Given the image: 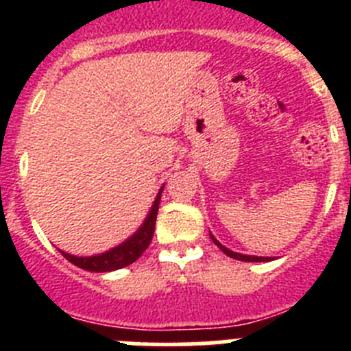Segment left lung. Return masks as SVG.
<instances>
[{
    "instance_id": "8db88e82",
    "label": "left lung",
    "mask_w": 351,
    "mask_h": 351,
    "mask_svg": "<svg viewBox=\"0 0 351 351\" xmlns=\"http://www.w3.org/2000/svg\"><path fill=\"white\" fill-rule=\"evenodd\" d=\"M210 239H213L214 241V244H216V246L219 247V250L223 251V253H225V255H228L230 256V258H235V260H241V262H269V256H253V255H241V253H235V251H230L228 250V247H225L223 246V244H219L218 241H216V239L213 237V235H210Z\"/></svg>"
}]
</instances>
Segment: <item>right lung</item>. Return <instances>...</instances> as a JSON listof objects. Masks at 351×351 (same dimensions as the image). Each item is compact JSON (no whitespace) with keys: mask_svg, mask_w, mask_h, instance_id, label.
Here are the masks:
<instances>
[{"mask_svg":"<svg viewBox=\"0 0 351 351\" xmlns=\"http://www.w3.org/2000/svg\"><path fill=\"white\" fill-rule=\"evenodd\" d=\"M161 191H163V186L160 188L156 195V200H154L153 207L149 210L147 218L144 219L142 226L138 228L135 234L130 239H126L125 243L119 244V246L112 247V250L105 251L101 255L95 256H75L70 255V253H64L61 251V255L71 262L77 267L84 269V271L91 272H108V271H117V269H123L130 263H133L138 256L147 250V246L151 244V239L154 234V225H156V216H158V206H160Z\"/></svg>","mask_w":351,"mask_h":351,"instance_id":"obj_1","label":"right lung"}]
</instances>
